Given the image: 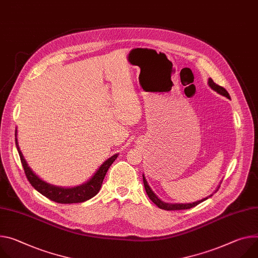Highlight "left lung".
Segmentation results:
<instances>
[{"label": "left lung", "mask_w": 258, "mask_h": 258, "mask_svg": "<svg viewBox=\"0 0 258 258\" xmlns=\"http://www.w3.org/2000/svg\"><path fill=\"white\" fill-rule=\"evenodd\" d=\"M209 85H210V87L212 88V89H214L215 91H217L218 93H220V95H222V96H224V97H226L227 99H230V97H229V95H228V92L226 91V89L224 88V87H222V86H220V85H218V84H216L212 79H209ZM143 182H144V187H145V190H146V194H147V196L149 197V199L158 207V208H160V209H162V210H167V211H175V210H185V209H190V208H194V207H196V206H198L199 204H201L202 202H204V201H206L208 198H206V199H204V200H201V201H198V202H196V203H192V204H168V203H163V202H161L155 195H154V192L151 190V188L149 187V185H148V183H147V181H146V179H145V177H144V175H143Z\"/></svg>", "instance_id": "8db88e82"}]
</instances>
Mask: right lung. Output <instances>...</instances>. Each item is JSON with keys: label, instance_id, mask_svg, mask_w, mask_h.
<instances>
[{"label": "right lung", "instance_id": "add662e5", "mask_svg": "<svg viewBox=\"0 0 258 258\" xmlns=\"http://www.w3.org/2000/svg\"><path fill=\"white\" fill-rule=\"evenodd\" d=\"M15 141H16V146H17V150L19 153L23 171H25V174L29 182L31 183V185L44 197L59 204L82 203L91 199L92 197H95L101 189L103 180L106 176L108 169L114 162V160L117 158V156H118V154H115L111 156L109 159H107L100 167V169L97 171L95 176H93L87 183L76 186V187H72V188H63V187H57V186H53L46 183L43 180H41L38 176H36L32 172V170L28 167V163L26 162L25 158H23L18 148L17 139H15Z\"/></svg>", "mask_w": 258, "mask_h": 258}]
</instances>
